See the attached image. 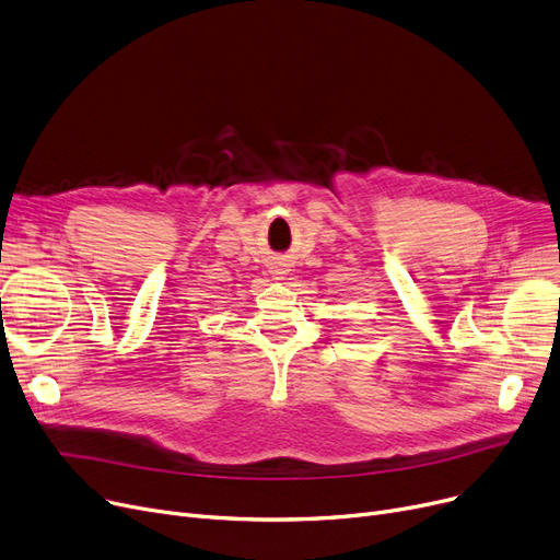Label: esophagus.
I'll use <instances>...</instances> for the list:
<instances>
[{"instance_id": "esophagus-1", "label": "esophagus", "mask_w": 560, "mask_h": 560, "mask_svg": "<svg viewBox=\"0 0 560 560\" xmlns=\"http://www.w3.org/2000/svg\"><path fill=\"white\" fill-rule=\"evenodd\" d=\"M285 270H283V262H275L272 267H270V275L275 277V279H283L281 275H283Z\"/></svg>"}]
</instances>
